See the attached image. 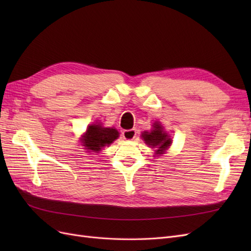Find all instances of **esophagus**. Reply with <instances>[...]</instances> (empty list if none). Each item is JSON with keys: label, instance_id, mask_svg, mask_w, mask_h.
I'll list each match as a JSON object with an SVG mask.
<instances>
[{"label": "esophagus", "instance_id": "esophagus-1", "mask_svg": "<svg viewBox=\"0 0 251 251\" xmlns=\"http://www.w3.org/2000/svg\"><path fill=\"white\" fill-rule=\"evenodd\" d=\"M136 135H137V131H136V128H130V130H125L123 132V137L126 140H133V139H135Z\"/></svg>", "mask_w": 251, "mask_h": 251}]
</instances>
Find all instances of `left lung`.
I'll use <instances>...</instances> for the list:
<instances>
[{
	"instance_id": "obj_1",
	"label": "left lung",
	"mask_w": 251,
	"mask_h": 251,
	"mask_svg": "<svg viewBox=\"0 0 251 251\" xmlns=\"http://www.w3.org/2000/svg\"><path fill=\"white\" fill-rule=\"evenodd\" d=\"M142 137L149 146L157 148L156 154H163V151H166L172 143V139L168 134L163 132V127L159 123L154 124V128L150 133L144 132Z\"/></svg>"
}]
</instances>
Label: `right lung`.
<instances>
[{
	"instance_id": "obj_1",
	"label": "right lung",
	"mask_w": 251,
	"mask_h": 251,
	"mask_svg": "<svg viewBox=\"0 0 251 251\" xmlns=\"http://www.w3.org/2000/svg\"><path fill=\"white\" fill-rule=\"evenodd\" d=\"M118 135L119 133L115 128L103 127L100 125H93L88 127L82 140L88 150L98 151L117 139Z\"/></svg>"
}]
</instances>
